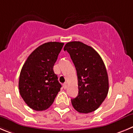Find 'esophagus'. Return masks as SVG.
Segmentation results:
<instances>
[{
  "label": "esophagus",
  "mask_w": 133,
  "mask_h": 133,
  "mask_svg": "<svg viewBox=\"0 0 133 133\" xmlns=\"http://www.w3.org/2000/svg\"><path fill=\"white\" fill-rule=\"evenodd\" d=\"M67 85H68V84H67V83H64V84H63V87H64V89H66L67 88Z\"/></svg>",
  "instance_id": "1"
}]
</instances>
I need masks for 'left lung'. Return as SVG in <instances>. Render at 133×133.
Instances as JSON below:
<instances>
[{
  "instance_id": "left-lung-1",
  "label": "left lung",
  "mask_w": 133,
  "mask_h": 133,
  "mask_svg": "<svg viewBox=\"0 0 133 133\" xmlns=\"http://www.w3.org/2000/svg\"><path fill=\"white\" fill-rule=\"evenodd\" d=\"M64 50L70 55L78 79V95L71 104L79 113L97 110L108 95V76L102 59L94 48L79 41L69 42Z\"/></svg>"
}]
</instances>
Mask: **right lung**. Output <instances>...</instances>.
<instances>
[{
	"mask_svg": "<svg viewBox=\"0 0 133 133\" xmlns=\"http://www.w3.org/2000/svg\"><path fill=\"white\" fill-rule=\"evenodd\" d=\"M64 43L48 42L37 47L29 56L21 70L19 90L27 105L36 111L48 109L54 102L62 85L53 67Z\"/></svg>",
	"mask_w": 133,
	"mask_h": 133,
	"instance_id": "add662e5",
	"label": "right lung"
}]
</instances>
